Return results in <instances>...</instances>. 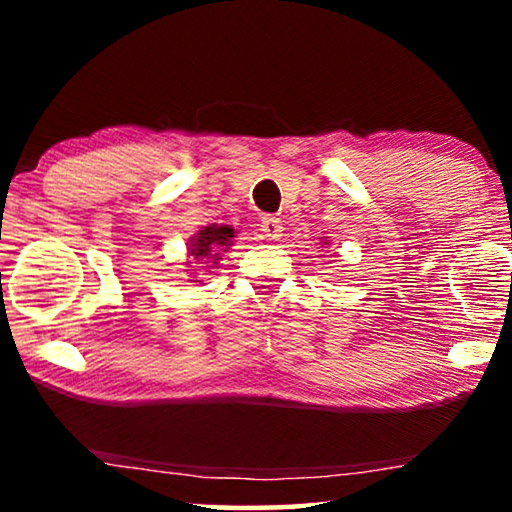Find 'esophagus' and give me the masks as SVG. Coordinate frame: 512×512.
Instances as JSON below:
<instances>
[{
	"mask_svg": "<svg viewBox=\"0 0 512 512\" xmlns=\"http://www.w3.org/2000/svg\"><path fill=\"white\" fill-rule=\"evenodd\" d=\"M261 230H263V235L268 237V240H279V237H282V233H284V226H282V221L277 219V216H263Z\"/></svg>",
	"mask_w": 512,
	"mask_h": 512,
	"instance_id": "esophagus-1",
	"label": "esophagus"
}]
</instances>
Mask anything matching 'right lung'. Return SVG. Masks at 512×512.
Segmentation results:
<instances>
[{"label":"right lung","mask_w":512,"mask_h":512,"mask_svg":"<svg viewBox=\"0 0 512 512\" xmlns=\"http://www.w3.org/2000/svg\"><path fill=\"white\" fill-rule=\"evenodd\" d=\"M235 237V230L228 226H205L198 235H193L191 244H188V256H193L198 263H209L202 261V258H212L216 263L219 261V251H226L230 247V240Z\"/></svg>","instance_id":"1"}]
</instances>
